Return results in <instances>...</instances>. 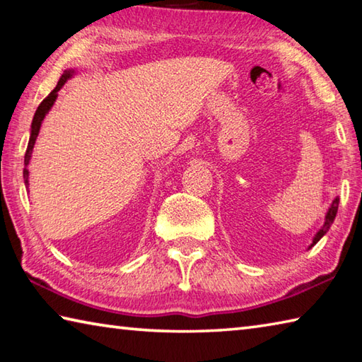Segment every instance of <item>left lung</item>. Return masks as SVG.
Masks as SVG:
<instances>
[{"mask_svg": "<svg viewBox=\"0 0 362 362\" xmlns=\"http://www.w3.org/2000/svg\"><path fill=\"white\" fill-rule=\"evenodd\" d=\"M339 203H340V199L339 198H335L334 201H332V204H330V207H329V211H327V214H326V222H324V225L321 226V230L316 233V236L313 238V243H311V246L310 247H313L315 244L321 240V238L326 235V233L329 231V228H330V225L334 223V218H335V216H337V211H339ZM308 247V249H310Z\"/></svg>", "mask_w": 362, "mask_h": 362, "instance_id": "8db88e82", "label": "left lung"}]
</instances>
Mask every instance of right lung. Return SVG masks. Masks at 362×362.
I'll use <instances>...</instances> for the list:
<instances>
[{"mask_svg":"<svg viewBox=\"0 0 362 362\" xmlns=\"http://www.w3.org/2000/svg\"><path fill=\"white\" fill-rule=\"evenodd\" d=\"M73 70H65L64 75L60 76L59 83L56 88L51 94H49L45 100L40 103V107L36 108V113L33 116V121H32V132H30V140H28V146H27V151H25V169H23V179H25V185H28V169H27V164L30 163V158H32V151H33V146L36 142V137H38L40 134V127H41V122L45 119V116L47 115L49 110L54 105V102L57 99V93L60 89H62V86L66 83V79L73 76Z\"/></svg>","mask_w":362,"mask_h":362,"instance_id":"right-lung-1","label":"right lung"}]
</instances>
